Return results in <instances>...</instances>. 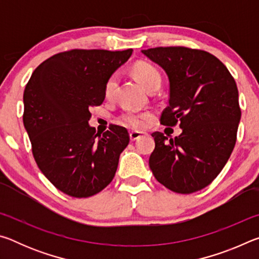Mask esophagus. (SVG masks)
Returning <instances> with one entry per match:
<instances>
[{
    "instance_id": "34e87169",
    "label": "esophagus",
    "mask_w": 259,
    "mask_h": 259,
    "mask_svg": "<svg viewBox=\"0 0 259 259\" xmlns=\"http://www.w3.org/2000/svg\"><path fill=\"white\" fill-rule=\"evenodd\" d=\"M144 135H145V133H142V131H131V133L129 134L131 142H135V140H137L138 138L143 137Z\"/></svg>"
}]
</instances>
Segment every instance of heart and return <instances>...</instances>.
<instances>
[{
	"label": "heart",
	"mask_w": 259,
	"mask_h": 259,
	"mask_svg": "<svg viewBox=\"0 0 259 259\" xmlns=\"http://www.w3.org/2000/svg\"><path fill=\"white\" fill-rule=\"evenodd\" d=\"M134 73L138 81L146 88L151 90L153 88H159L161 84V74L157 71L155 66L150 63L140 61L134 66ZM117 83V77L115 74L108 77L105 83L104 95L106 98H111L114 90H115ZM152 119V113L150 112H135V111H125L119 116V120L122 124H124L133 129H144L148 122Z\"/></svg>",
	"instance_id": "heart-1"
}]
</instances>
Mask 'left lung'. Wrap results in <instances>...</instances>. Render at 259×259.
Wrapping results in <instances>:
<instances>
[{"instance_id": "8db88e82", "label": "left lung", "mask_w": 259, "mask_h": 259, "mask_svg": "<svg viewBox=\"0 0 259 259\" xmlns=\"http://www.w3.org/2000/svg\"><path fill=\"white\" fill-rule=\"evenodd\" d=\"M164 69L170 83L169 105L161 124L179 126L169 138L155 131L150 168L172 192H198L216 178L233 152L241 119L238 87L229 69L209 52L186 47L143 50Z\"/></svg>"}]
</instances>
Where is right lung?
Here are the masks:
<instances>
[{
  "instance_id": "1",
  "label": "right lung",
  "mask_w": 259,
  "mask_h": 259,
  "mask_svg": "<svg viewBox=\"0 0 259 259\" xmlns=\"http://www.w3.org/2000/svg\"><path fill=\"white\" fill-rule=\"evenodd\" d=\"M131 54L133 49L59 52L38 65L26 84L23 121L33 156L65 194L89 198L115 176L128 130L111 124L102 135L88 121L90 107L104 102L108 77Z\"/></svg>"
}]
</instances>
